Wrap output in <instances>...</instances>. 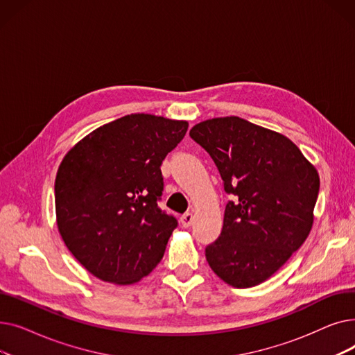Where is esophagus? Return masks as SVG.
<instances>
[{
    "label": "esophagus",
    "mask_w": 355,
    "mask_h": 355,
    "mask_svg": "<svg viewBox=\"0 0 355 355\" xmlns=\"http://www.w3.org/2000/svg\"><path fill=\"white\" fill-rule=\"evenodd\" d=\"M180 220H181L182 227H190L193 225V221H194V216H193V213L189 211V213H184Z\"/></svg>",
    "instance_id": "1"
}]
</instances>
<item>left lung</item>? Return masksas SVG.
<instances>
[{"mask_svg": "<svg viewBox=\"0 0 355 355\" xmlns=\"http://www.w3.org/2000/svg\"><path fill=\"white\" fill-rule=\"evenodd\" d=\"M190 137L233 198L220 237L206 248L210 268L234 288L265 282L311 232L318 173L291 139L239 116L200 122Z\"/></svg>", "mask_w": 355, "mask_h": 355, "instance_id": "8db88e82", "label": "left lung"}]
</instances>
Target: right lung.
Here are the masks:
<instances>
[{
    "instance_id": "add662e5",
    "label": "right lung",
    "mask_w": 355,
    "mask_h": 355,
    "mask_svg": "<svg viewBox=\"0 0 355 355\" xmlns=\"http://www.w3.org/2000/svg\"><path fill=\"white\" fill-rule=\"evenodd\" d=\"M189 123L148 114L109 122L74 145L54 182L58 227L93 276L130 285L161 262L178 226L158 207L161 164Z\"/></svg>"
}]
</instances>
